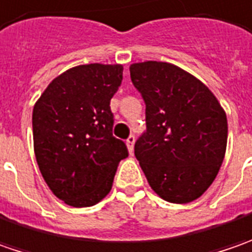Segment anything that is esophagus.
Returning <instances> with one entry per match:
<instances>
[{
    "instance_id": "34e87169",
    "label": "esophagus",
    "mask_w": 252,
    "mask_h": 252,
    "mask_svg": "<svg viewBox=\"0 0 252 252\" xmlns=\"http://www.w3.org/2000/svg\"><path fill=\"white\" fill-rule=\"evenodd\" d=\"M134 141H136V137L130 134L129 137H127V140H126V144H127V147H129V151L133 153V146H134Z\"/></svg>"
}]
</instances>
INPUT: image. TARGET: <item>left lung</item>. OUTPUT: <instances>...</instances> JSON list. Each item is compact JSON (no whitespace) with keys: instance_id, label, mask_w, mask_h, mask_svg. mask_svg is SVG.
<instances>
[{"instance_id":"left-lung-1","label":"left lung","mask_w":252,"mask_h":252,"mask_svg":"<svg viewBox=\"0 0 252 252\" xmlns=\"http://www.w3.org/2000/svg\"><path fill=\"white\" fill-rule=\"evenodd\" d=\"M130 78L146 103L134 156L150 187L171 203L198 199L224 158L226 113L205 84L174 64H131Z\"/></svg>"}]
</instances>
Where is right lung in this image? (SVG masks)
<instances>
[{
    "label": "right lung",
    "mask_w": 252,
    "mask_h": 252,
    "mask_svg": "<svg viewBox=\"0 0 252 252\" xmlns=\"http://www.w3.org/2000/svg\"><path fill=\"white\" fill-rule=\"evenodd\" d=\"M121 64H85L54 78L32 115L34 156L54 195L74 208L98 203L112 188L119 161L129 156L113 136L111 99Z\"/></svg>",
    "instance_id": "1"
}]
</instances>
